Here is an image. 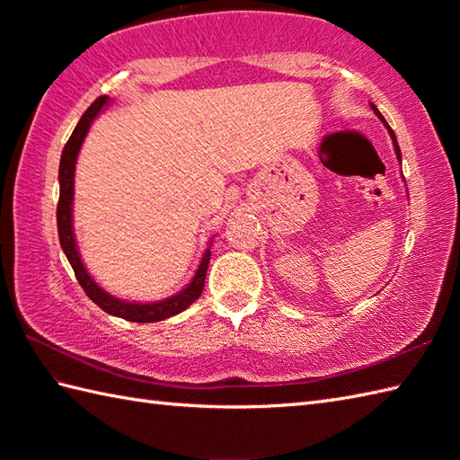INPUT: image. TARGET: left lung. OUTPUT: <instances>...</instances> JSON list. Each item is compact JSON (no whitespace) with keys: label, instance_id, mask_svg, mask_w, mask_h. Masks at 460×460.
<instances>
[{"label":"left lung","instance_id":"1","mask_svg":"<svg viewBox=\"0 0 460 460\" xmlns=\"http://www.w3.org/2000/svg\"><path fill=\"white\" fill-rule=\"evenodd\" d=\"M369 106H371V111H374V112H376V116H377V119H379L381 122H384V126H385V128H387L389 136H392V142H394V148H395V155H397V162H399V164H402V150H399V144H397V138H395V134H394V130H392V128H389V124L385 122V119H384V114H381V112L377 111V106H376L374 102H371Z\"/></svg>","mask_w":460,"mask_h":460}]
</instances>
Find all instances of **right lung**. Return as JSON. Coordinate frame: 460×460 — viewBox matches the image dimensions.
<instances>
[{
	"label": "right lung",
	"mask_w": 460,
	"mask_h": 460,
	"mask_svg": "<svg viewBox=\"0 0 460 460\" xmlns=\"http://www.w3.org/2000/svg\"><path fill=\"white\" fill-rule=\"evenodd\" d=\"M109 104H111L109 96H101V99H96L81 116L79 124L75 126L71 138H68V142L63 148L61 164H58V203H57L58 241H61V249L66 255L68 262H71L76 280H79V285L86 292V296H89L94 305H99L106 314L119 316L128 322H140V324H146V322H160V320L180 314V312L188 308L191 302L199 298L203 290V282H205V272H208V267H209L213 241H209V247L205 249L199 265L195 269L193 279L185 285V288L175 292V295L168 298H162L155 302H130V300L116 298L114 295H111V292H106L99 282H94L91 272L86 270L84 262L81 259V252H79V247H76V239H75V229H73L75 168H76V158H79L81 146L86 138V134H89L94 119Z\"/></svg>",
	"instance_id": "1"
}]
</instances>
